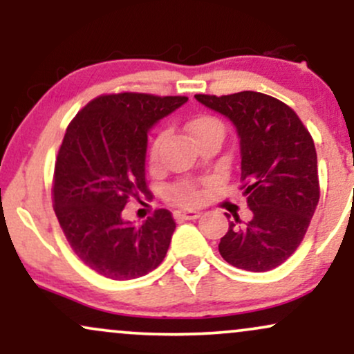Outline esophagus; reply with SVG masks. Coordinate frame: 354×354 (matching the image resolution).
Instances as JSON below:
<instances>
[{
    "label": "esophagus",
    "instance_id": "34e87169",
    "mask_svg": "<svg viewBox=\"0 0 354 354\" xmlns=\"http://www.w3.org/2000/svg\"><path fill=\"white\" fill-rule=\"evenodd\" d=\"M200 211L198 209H178L174 211V218L178 219H196L200 218Z\"/></svg>",
    "mask_w": 354,
    "mask_h": 354
}]
</instances>
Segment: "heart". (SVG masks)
I'll return each instance as SVG.
<instances>
[{"label": "heart", "mask_w": 354, "mask_h": 354, "mask_svg": "<svg viewBox=\"0 0 354 354\" xmlns=\"http://www.w3.org/2000/svg\"><path fill=\"white\" fill-rule=\"evenodd\" d=\"M188 131L189 135L194 138V141H200L201 138L211 135V133H218V135H223V124L221 121L216 120V118L201 115L193 118V120L188 123ZM166 133L160 131L156 136H154L151 146H149V158H151L153 163H156L158 156H160V148L161 143H163ZM173 196L176 198L178 201L181 203H194L200 198V191L196 189V186L191 185V183H178L171 188Z\"/></svg>", "instance_id": "heart-1"}]
</instances>
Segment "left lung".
Returning a JSON list of instances; mask_svg holds the SVG:
<instances>
[{"mask_svg": "<svg viewBox=\"0 0 354 354\" xmlns=\"http://www.w3.org/2000/svg\"><path fill=\"white\" fill-rule=\"evenodd\" d=\"M233 123L239 138L243 196L250 221H230L219 254L239 270H274L295 253L319 201L318 156L290 106L258 91L194 95Z\"/></svg>", "mask_w": 354, "mask_h": 354, "instance_id": "left-lung-1", "label": "left lung"}]
</instances>
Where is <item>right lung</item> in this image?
I'll return each instance as SVG.
<instances>
[{
    "mask_svg": "<svg viewBox=\"0 0 354 354\" xmlns=\"http://www.w3.org/2000/svg\"><path fill=\"white\" fill-rule=\"evenodd\" d=\"M186 96H100L66 129L55 165L53 198L64 236L84 265L116 281L148 274L163 261L176 228L168 209L146 221L123 218L131 196L148 194V133Z\"/></svg>",
    "mask_w": 354,
    "mask_h": 354,
    "instance_id": "obj_1",
    "label": "right lung"
}]
</instances>
